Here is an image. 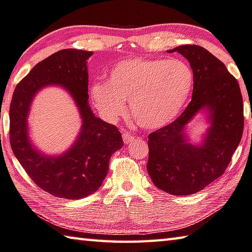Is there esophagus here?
I'll return each mask as SVG.
<instances>
[{
    "label": "esophagus",
    "mask_w": 252,
    "mask_h": 252,
    "mask_svg": "<svg viewBox=\"0 0 252 252\" xmlns=\"http://www.w3.org/2000/svg\"><path fill=\"white\" fill-rule=\"evenodd\" d=\"M122 138H123V142H125L126 144H129V143H131L132 141H134V139H135V135H133L132 133H130V132L126 131V132H123Z\"/></svg>",
    "instance_id": "1"
}]
</instances>
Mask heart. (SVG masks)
<instances>
[{
    "label": "heart",
    "instance_id": "1",
    "mask_svg": "<svg viewBox=\"0 0 252 252\" xmlns=\"http://www.w3.org/2000/svg\"><path fill=\"white\" fill-rule=\"evenodd\" d=\"M193 87V70L185 62L133 58L116 63L107 84L91 86L90 97L109 121L122 117L130 101L132 116L140 126L158 129L180 114Z\"/></svg>",
    "mask_w": 252,
    "mask_h": 252
}]
</instances>
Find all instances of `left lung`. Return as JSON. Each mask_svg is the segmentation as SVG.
I'll use <instances>...</instances> for the list:
<instances>
[{
	"label": "left lung",
	"mask_w": 252,
	"mask_h": 252,
	"mask_svg": "<svg viewBox=\"0 0 252 252\" xmlns=\"http://www.w3.org/2000/svg\"><path fill=\"white\" fill-rule=\"evenodd\" d=\"M189 62L194 74L191 100L180 117L149 134L146 168L154 185L172 195H190L221 176L244 131V102L239 84L225 63L197 45L168 50ZM202 108L210 111L211 126L203 143L190 145L185 126Z\"/></svg>",
	"instance_id": "1"
}]
</instances>
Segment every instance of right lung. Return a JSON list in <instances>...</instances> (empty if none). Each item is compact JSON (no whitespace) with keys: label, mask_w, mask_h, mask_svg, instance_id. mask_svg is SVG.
<instances>
[{"label":"right lung","mask_w":252,"mask_h":252,"mask_svg":"<svg viewBox=\"0 0 252 252\" xmlns=\"http://www.w3.org/2000/svg\"><path fill=\"white\" fill-rule=\"evenodd\" d=\"M93 52L63 49L38 63L14 90L10 106L13 153L34 183L56 197L79 199L94 193L106 178L111 155L123 146L118 127L94 116L88 104L87 59ZM48 84L63 86L79 107L83 126L74 145L50 157L31 145L27 116L33 95Z\"/></svg>","instance_id":"obj_1"}]
</instances>
